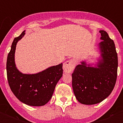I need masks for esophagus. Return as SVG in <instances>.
<instances>
[{"label":"esophagus","instance_id":"34e87169","mask_svg":"<svg viewBox=\"0 0 123 123\" xmlns=\"http://www.w3.org/2000/svg\"><path fill=\"white\" fill-rule=\"evenodd\" d=\"M75 60H69L63 64V69L65 73H71L73 71L75 66Z\"/></svg>","mask_w":123,"mask_h":123}]
</instances>
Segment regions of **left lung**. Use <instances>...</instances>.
Masks as SVG:
<instances>
[{"label":"left lung","mask_w":123,"mask_h":123,"mask_svg":"<svg viewBox=\"0 0 123 123\" xmlns=\"http://www.w3.org/2000/svg\"><path fill=\"white\" fill-rule=\"evenodd\" d=\"M99 48L101 60L97 67L86 62L76 66L72 73V87L77 99L82 104L94 105L107 98L114 89L117 75L118 59L114 42L105 31H100Z\"/></svg>","instance_id":"8db88e82"}]
</instances>
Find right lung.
<instances>
[{"instance_id": "add662e5", "label": "right lung", "mask_w": 123, "mask_h": 123, "mask_svg": "<svg viewBox=\"0 0 123 123\" xmlns=\"http://www.w3.org/2000/svg\"><path fill=\"white\" fill-rule=\"evenodd\" d=\"M25 31L15 37L7 55V77L14 96L30 106H43L51 99L56 84L62 76V64L54 66L36 74H23L16 68L14 54L18 41L25 35Z\"/></svg>"}]
</instances>
